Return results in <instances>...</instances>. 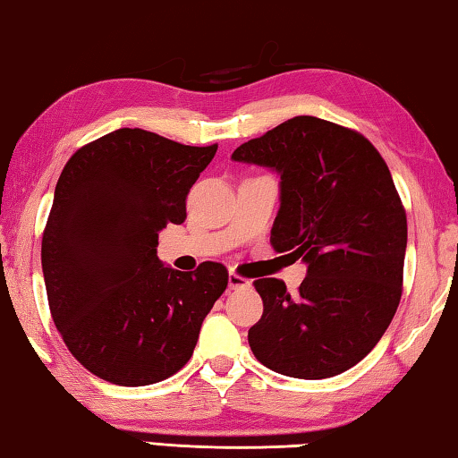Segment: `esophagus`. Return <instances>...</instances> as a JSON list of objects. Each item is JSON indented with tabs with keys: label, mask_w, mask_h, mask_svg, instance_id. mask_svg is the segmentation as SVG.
<instances>
[{
	"label": "esophagus",
	"mask_w": 458,
	"mask_h": 458,
	"mask_svg": "<svg viewBox=\"0 0 458 458\" xmlns=\"http://www.w3.org/2000/svg\"><path fill=\"white\" fill-rule=\"evenodd\" d=\"M246 285H250L249 279H244L238 273L230 271V275H228V289H238V287H246Z\"/></svg>",
	"instance_id": "34e87169"
}]
</instances>
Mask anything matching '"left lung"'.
I'll list each match as a JSON object with an SVG mask.
<instances>
[{
    "label": "left lung",
    "mask_w": 458,
    "mask_h": 458,
    "mask_svg": "<svg viewBox=\"0 0 458 458\" xmlns=\"http://www.w3.org/2000/svg\"><path fill=\"white\" fill-rule=\"evenodd\" d=\"M232 158L279 173L271 244L308 265L295 295L279 279L255 281L263 316L249 330L252 354L295 379L348 371L402 300L408 220L386 161L357 130L314 115L283 122Z\"/></svg>",
    "instance_id": "1"
}]
</instances>
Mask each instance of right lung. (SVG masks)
I'll use <instances>...</instances> for the list:
<instances>
[{
    "label": "right lung",
    "instance_id": "add662e5",
    "mask_svg": "<svg viewBox=\"0 0 458 458\" xmlns=\"http://www.w3.org/2000/svg\"><path fill=\"white\" fill-rule=\"evenodd\" d=\"M217 150L120 128L79 148L59 177L42 234L50 314L99 379L150 386L191 359L203 318L228 285L220 263L165 267L158 232L183 224L185 199Z\"/></svg>",
    "mask_w": 458,
    "mask_h": 458
}]
</instances>
